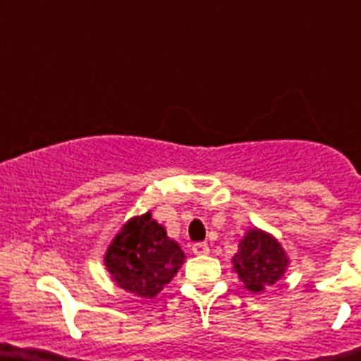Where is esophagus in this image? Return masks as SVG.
<instances>
[{
	"mask_svg": "<svg viewBox=\"0 0 361 361\" xmlns=\"http://www.w3.org/2000/svg\"><path fill=\"white\" fill-rule=\"evenodd\" d=\"M191 251H193L195 255H199V257H202V255L209 253V245L206 244V242H199V244H193Z\"/></svg>",
	"mask_w": 361,
	"mask_h": 361,
	"instance_id": "1",
	"label": "esophagus"
}]
</instances>
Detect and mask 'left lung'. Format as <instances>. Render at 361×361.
<instances>
[{"label":"left lung","mask_w":361,"mask_h":361,"mask_svg":"<svg viewBox=\"0 0 361 361\" xmlns=\"http://www.w3.org/2000/svg\"><path fill=\"white\" fill-rule=\"evenodd\" d=\"M231 264L244 289L260 295L282 280L289 267V258L271 233L250 228L242 237Z\"/></svg>","instance_id":"left-lung-1"}]
</instances>
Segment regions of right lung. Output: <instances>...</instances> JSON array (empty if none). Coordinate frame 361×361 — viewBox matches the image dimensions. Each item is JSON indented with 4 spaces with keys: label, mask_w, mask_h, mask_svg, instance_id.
I'll return each instance as SVG.
<instances>
[{
    "label": "right lung",
    "mask_w": 361,
    "mask_h": 361,
    "mask_svg": "<svg viewBox=\"0 0 361 361\" xmlns=\"http://www.w3.org/2000/svg\"><path fill=\"white\" fill-rule=\"evenodd\" d=\"M184 258L180 245L146 212L132 216L114 237L104 253V266L121 289L155 298L177 275Z\"/></svg>",
    "instance_id": "1"
}]
</instances>
